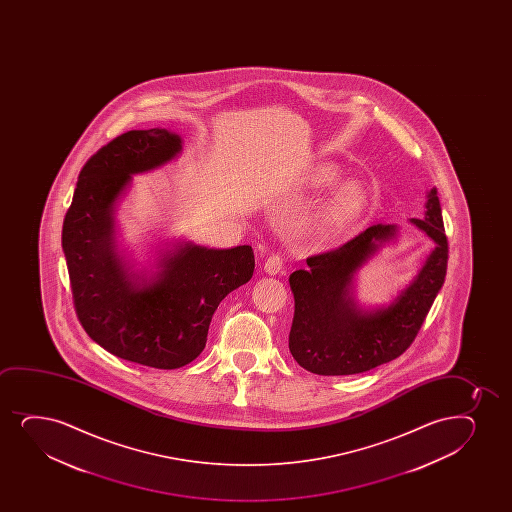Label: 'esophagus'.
<instances>
[{
	"label": "esophagus",
	"instance_id": "34e87169",
	"mask_svg": "<svg viewBox=\"0 0 512 512\" xmlns=\"http://www.w3.org/2000/svg\"><path fill=\"white\" fill-rule=\"evenodd\" d=\"M283 261L278 254H273L265 261V271L268 275H278L282 271Z\"/></svg>",
	"mask_w": 512,
	"mask_h": 512
}]
</instances>
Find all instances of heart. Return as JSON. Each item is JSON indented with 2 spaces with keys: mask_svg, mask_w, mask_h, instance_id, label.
<instances>
[{
  "mask_svg": "<svg viewBox=\"0 0 512 512\" xmlns=\"http://www.w3.org/2000/svg\"><path fill=\"white\" fill-rule=\"evenodd\" d=\"M340 172L331 165H324L316 174V183L321 188H329L338 183ZM367 206V193L357 181H347L336 189L331 200L323 206L312 227L314 235L323 241H336L359 224Z\"/></svg>",
  "mask_w": 512,
  "mask_h": 512,
  "instance_id": "obj_1",
  "label": "heart"
}]
</instances>
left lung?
Returning <instances> with one entry per match:
<instances>
[{"label": "left lung", "mask_w": 512, "mask_h": 512, "mask_svg": "<svg viewBox=\"0 0 512 512\" xmlns=\"http://www.w3.org/2000/svg\"><path fill=\"white\" fill-rule=\"evenodd\" d=\"M410 222L435 247L389 306H360L353 280L382 247L396 241L398 225H372L335 251L307 258L309 268L290 275L295 312L288 348L300 367L319 376L360 374L412 345L446 278L447 239L437 189L427 193L425 217Z\"/></svg>", "instance_id": "left-lung-1"}]
</instances>
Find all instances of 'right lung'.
<instances>
[{"label":"right lung","mask_w":512,"mask_h":512,"mask_svg":"<svg viewBox=\"0 0 512 512\" xmlns=\"http://www.w3.org/2000/svg\"><path fill=\"white\" fill-rule=\"evenodd\" d=\"M183 152L169 130H133L83 165L63 222V251L78 319L119 359L155 369L193 362L206 345L218 304L253 277L251 246L213 249L167 242L152 268L135 270L119 249L116 208L133 176Z\"/></svg>","instance_id":"right-lung-1"}]
</instances>
